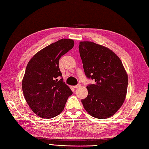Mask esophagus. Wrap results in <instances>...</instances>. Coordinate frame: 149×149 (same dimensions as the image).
<instances>
[{
	"label": "esophagus",
	"instance_id": "1",
	"mask_svg": "<svg viewBox=\"0 0 149 149\" xmlns=\"http://www.w3.org/2000/svg\"><path fill=\"white\" fill-rule=\"evenodd\" d=\"M80 86H81V84H77V85L74 86V88H79V87H80Z\"/></svg>",
	"mask_w": 149,
	"mask_h": 149
}]
</instances>
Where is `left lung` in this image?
Returning <instances> with one entry per match:
<instances>
[{
    "mask_svg": "<svg viewBox=\"0 0 149 149\" xmlns=\"http://www.w3.org/2000/svg\"><path fill=\"white\" fill-rule=\"evenodd\" d=\"M79 51L84 73L95 84H89L88 94L81 102L89 114L109 118L125 99L128 76L120 58L109 48L91 42H81Z\"/></svg>",
    "mask_w": 149,
    "mask_h": 149,
    "instance_id": "left-lung-1",
    "label": "left lung"
}]
</instances>
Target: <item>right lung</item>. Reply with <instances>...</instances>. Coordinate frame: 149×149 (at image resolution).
<instances>
[{
    "label": "right lung",
    "instance_id": "1",
    "mask_svg": "<svg viewBox=\"0 0 149 149\" xmlns=\"http://www.w3.org/2000/svg\"><path fill=\"white\" fill-rule=\"evenodd\" d=\"M74 45L71 39L58 40L36 53L26 66L22 91L30 109L41 118L60 114L73 94L61 78L59 60Z\"/></svg>",
    "mask_w": 149,
    "mask_h": 149
}]
</instances>
